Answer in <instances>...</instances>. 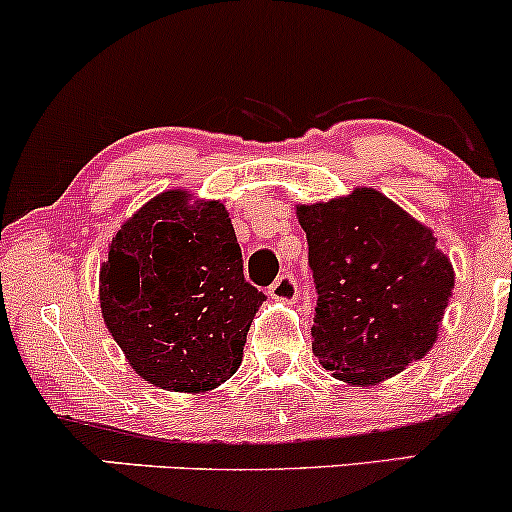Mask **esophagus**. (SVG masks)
Wrapping results in <instances>:
<instances>
[{
  "label": "esophagus",
  "mask_w": 512,
  "mask_h": 512,
  "mask_svg": "<svg viewBox=\"0 0 512 512\" xmlns=\"http://www.w3.org/2000/svg\"><path fill=\"white\" fill-rule=\"evenodd\" d=\"M269 296L274 298V301H284V303H293L298 298V281H296V276H291V274H281L279 279L274 281L272 286H269Z\"/></svg>",
  "instance_id": "obj_1"
}]
</instances>
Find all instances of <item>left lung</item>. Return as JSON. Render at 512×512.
<instances>
[{
	"label": "left lung",
	"instance_id": "8db88e82",
	"mask_svg": "<svg viewBox=\"0 0 512 512\" xmlns=\"http://www.w3.org/2000/svg\"><path fill=\"white\" fill-rule=\"evenodd\" d=\"M296 214L317 289L310 332L320 366L368 387L424 358L455 289L431 228L370 187Z\"/></svg>",
	"mask_w": 512,
	"mask_h": 512
}]
</instances>
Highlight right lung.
Returning <instances> with one entry per match:
<instances>
[{"mask_svg":"<svg viewBox=\"0 0 512 512\" xmlns=\"http://www.w3.org/2000/svg\"><path fill=\"white\" fill-rule=\"evenodd\" d=\"M187 199L161 192L117 231L101 267V310L144 380L207 392L238 370L264 293L245 279L226 207Z\"/></svg>","mask_w":512,"mask_h":512,"instance_id":"1","label":"right lung"}]
</instances>
